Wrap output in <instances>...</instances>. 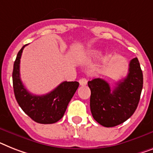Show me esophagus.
Instances as JSON below:
<instances>
[{
    "label": "esophagus",
    "mask_w": 153,
    "mask_h": 153,
    "mask_svg": "<svg viewBox=\"0 0 153 153\" xmlns=\"http://www.w3.org/2000/svg\"><path fill=\"white\" fill-rule=\"evenodd\" d=\"M79 83L81 86H85L86 84H88V79L86 78H81V79H79Z\"/></svg>",
    "instance_id": "esophagus-1"
}]
</instances>
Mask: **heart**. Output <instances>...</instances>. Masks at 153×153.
<instances>
[{
  "instance_id": "obj_1",
  "label": "heart",
  "mask_w": 153,
  "mask_h": 153,
  "mask_svg": "<svg viewBox=\"0 0 153 153\" xmlns=\"http://www.w3.org/2000/svg\"><path fill=\"white\" fill-rule=\"evenodd\" d=\"M101 54H102L101 50L96 48L90 49V50L88 51V55L90 57V58H97V57L100 56Z\"/></svg>"
}]
</instances>
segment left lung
Wrapping results in <instances>:
<instances>
[{
  "label": "left lung",
  "mask_w": 153,
  "mask_h": 153,
  "mask_svg": "<svg viewBox=\"0 0 153 153\" xmlns=\"http://www.w3.org/2000/svg\"><path fill=\"white\" fill-rule=\"evenodd\" d=\"M90 107L94 119L105 127L123 123L135 112L143 87V74L137 58L131 60L128 74L112 90L104 79L88 81Z\"/></svg>",
  "instance_id": "8db88e82"
}]
</instances>
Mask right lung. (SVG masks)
I'll list each match as a JSON object with an SVG mask.
<instances>
[{
  "mask_svg": "<svg viewBox=\"0 0 153 153\" xmlns=\"http://www.w3.org/2000/svg\"><path fill=\"white\" fill-rule=\"evenodd\" d=\"M26 45L18 53L14 62L12 81L18 104L29 117L36 123L50 124L56 123L63 117L68 104L79 87L76 81H64L52 91L44 95H34L26 90L20 78L19 65Z\"/></svg>",
  "mask_w": 153,
  "mask_h": 153,
  "instance_id": "add662e5",
  "label": "right lung"
}]
</instances>
